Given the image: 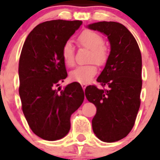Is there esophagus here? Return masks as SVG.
<instances>
[{"mask_svg":"<svg viewBox=\"0 0 160 160\" xmlns=\"http://www.w3.org/2000/svg\"><path fill=\"white\" fill-rule=\"evenodd\" d=\"M81 86H82V87L83 90H85V89L87 88V85L86 84V83H82Z\"/></svg>","mask_w":160,"mask_h":160,"instance_id":"obj_1","label":"esophagus"}]
</instances>
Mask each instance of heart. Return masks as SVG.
Masks as SVG:
<instances>
[{"mask_svg":"<svg viewBox=\"0 0 160 160\" xmlns=\"http://www.w3.org/2000/svg\"><path fill=\"white\" fill-rule=\"evenodd\" d=\"M78 42L82 46L91 49L90 62H95L96 64L102 66L107 62L108 59V51L103 46V39L98 32L92 30H84L78 37ZM62 57L67 66L74 64V49L70 42L64 44L62 49ZM95 63L79 66L72 70L70 78L72 81L79 83H87L92 80L98 72Z\"/></svg>","mask_w":160,"mask_h":160,"instance_id":"1","label":"heart"}]
</instances>
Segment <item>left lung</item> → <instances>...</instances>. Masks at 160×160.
<instances>
[{"instance_id": "1", "label": "left lung", "mask_w": 160, "mask_h": 160, "mask_svg": "<svg viewBox=\"0 0 160 160\" xmlns=\"http://www.w3.org/2000/svg\"><path fill=\"white\" fill-rule=\"evenodd\" d=\"M87 28L102 32L111 45L106 66L97 79L108 89L88 86L85 90L87 100L97 108L92 119L93 131L103 142H116L131 131L140 107V49L134 36L122 24L99 22Z\"/></svg>"}]
</instances>
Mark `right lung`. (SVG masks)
Instances as JSON below:
<instances>
[{"instance_id":"1","label":"right lung","mask_w":160,"mask_h":160,"mask_svg":"<svg viewBox=\"0 0 160 160\" xmlns=\"http://www.w3.org/2000/svg\"><path fill=\"white\" fill-rule=\"evenodd\" d=\"M82 24L64 20L41 23L29 32L22 47L18 67L22 111L32 132L45 140L67 135L70 116L84 100L78 82L62 90L56 89L67 77L62 49Z\"/></svg>"}]
</instances>
